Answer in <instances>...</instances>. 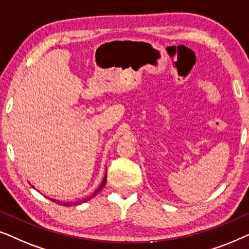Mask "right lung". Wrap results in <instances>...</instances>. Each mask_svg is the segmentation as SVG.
<instances>
[{
  "instance_id": "obj_1",
  "label": "right lung",
  "mask_w": 249,
  "mask_h": 249,
  "mask_svg": "<svg viewBox=\"0 0 249 249\" xmlns=\"http://www.w3.org/2000/svg\"><path fill=\"white\" fill-rule=\"evenodd\" d=\"M105 183H107V173H105V177H104V179H103V181H102V183L100 185V187H98V188L95 190V192L91 194V195L89 196V197H86V198H84V199H80L79 202H68V203H66V202H60V200H56V199H53V198H50V200H52V202H54V203H56V204H59V205H62V206H71V205H78V204H81V203H85V202H87V200H89V199H91L93 198V197H95L97 195L98 193L101 192V189L103 188V187L105 186Z\"/></svg>"
}]
</instances>
